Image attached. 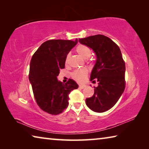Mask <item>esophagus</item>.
Instances as JSON below:
<instances>
[{
    "label": "esophagus",
    "mask_w": 149,
    "mask_h": 149,
    "mask_svg": "<svg viewBox=\"0 0 149 149\" xmlns=\"http://www.w3.org/2000/svg\"><path fill=\"white\" fill-rule=\"evenodd\" d=\"M85 87H86V85H79V87L80 88V89H84Z\"/></svg>",
    "instance_id": "34e87169"
}]
</instances>
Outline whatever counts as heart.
Instances as JSON below:
<instances>
[{
    "label": "heart",
    "mask_w": 149,
    "mask_h": 149,
    "mask_svg": "<svg viewBox=\"0 0 149 149\" xmlns=\"http://www.w3.org/2000/svg\"><path fill=\"white\" fill-rule=\"evenodd\" d=\"M76 52L78 54L80 55L83 58L87 59L91 55V50L89 47L86 45H78L76 48ZM70 58V54H68L65 58V64H68ZM88 75V70L86 68H81L79 70H75L74 72H72V76L76 81L79 82H83Z\"/></svg>",
    "instance_id": "1"
}]
</instances>
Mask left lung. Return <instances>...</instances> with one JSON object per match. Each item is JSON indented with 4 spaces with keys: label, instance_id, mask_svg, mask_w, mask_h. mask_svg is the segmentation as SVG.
I'll return each instance as SVG.
<instances>
[{
    "label": "left lung",
    "instance_id": "left-lung-1",
    "mask_svg": "<svg viewBox=\"0 0 149 149\" xmlns=\"http://www.w3.org/2000/svg\"><path fill=\"white\" fill-rule=\"evenodd\" d=\"M79 41L92 49L97 56L91 81L97 80L98 86L85 102L94 112H106L116 104L125 87V64L122 52L112 40L103 35L79 39Z\"/></svg>",
    "mask_w": 149,
    "mask_h": 149
}]
</instances>
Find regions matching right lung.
Returning <instances> with one entry per match:
<instances>
[{
  "mask_svg": "<svg viewBox=\"0 0 149 149\" xmlns=\"http://www.w3.org/2000/svg\"><path fill=\"white\" fill-rule=\"evenodd\" d=\"M77 39H52L44 42L36 50L30 62L29 80L35 99L41 110L52 115L62 113L68 106V95L78 88L70 79L65 84L58 81L60 70L65 68V58Z\"/></svg>",
  "mask_w": 149,
  "mask_h": 149,
  "instance_id": "obj_1",
  "label": "right lung"
}]
</instances>
